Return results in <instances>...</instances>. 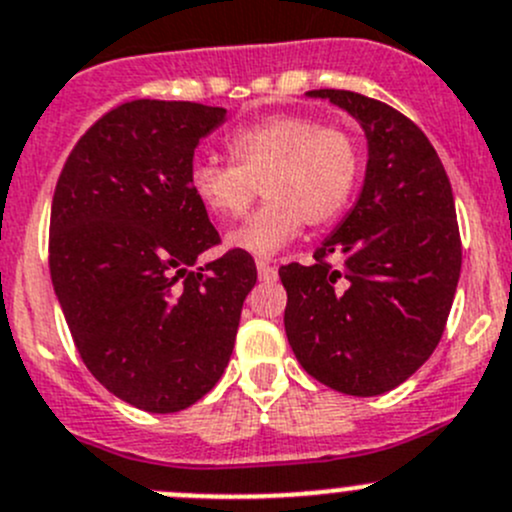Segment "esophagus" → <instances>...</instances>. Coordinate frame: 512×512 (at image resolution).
<instances>
[{
	"label": "esophagus",
	"instance_id": "obj_1",
	"mask_svg": "<svg viewBox=\"0 0 512 512\" xmlns=\"http://www.w3.org/2000/svg\"><path fill=\"white\" fill-rule=\"evenodd\" d=\"M256 268H258V276H261L263 281L276 276V266H273L271 261H256Z\"/></svg>",
	"mask_w": 512,
	"mask_h": 512
}]
</instances>
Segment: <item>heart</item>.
I'll use <instances>...</instances> for the list:
<instances>
[{"mask_svg": "<svg viewBox=\"0 0 512 512\" xmlns=\"http://www.w3.org/2000/svg\"><path fill=\"white\" fill-rule=\"evenodd\" d=\"M231 164L196 159L189 184L196 201L216 219H236L254 204L258 189L266 204L226 246L251 256H273L301 234L303 224L326 226L346 211L361 171L358 146L346 131L323 126L313 116L276 114L231 131Z\"/></svg>", "mask_w": 512, "mask_h": 512, "instance_id": "b5f03b06", "label": "heart"}]
</instances>
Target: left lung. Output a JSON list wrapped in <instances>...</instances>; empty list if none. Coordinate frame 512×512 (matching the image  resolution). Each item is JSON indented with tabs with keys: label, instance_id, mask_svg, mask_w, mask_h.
<instances>
[{
	"label": "left lung",
	"instance_id": "1",
	"mask_svg": "<svg viewBox=\"0 0 512 512\" xmlns=\"http://www.w3.org/2000/svg\"><path fill=\"white\" fill-rule=\"evenodd\" d=\"M361 124L368 164L358 201L311 266L278 268L283 326L308 376L346 396H381L438 346L460 278L448 174L408 116L356 91L316 89Z\"/></svg>",
	"mask_w": 512,
	"mask_h": 512
}]
</instances>
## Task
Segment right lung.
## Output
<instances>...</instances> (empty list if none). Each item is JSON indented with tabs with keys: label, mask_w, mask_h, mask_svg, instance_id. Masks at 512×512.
Masks as SVG:
<instances>
[{
	"label": "right lung",
	"mask_w": 512,
	"mask_h": 512,
	"mask_svg": "<svg viewBox=\"0 0 512 512\" xmlns=\"http://www.w3.org/2000/svg\"><path fill=\"white\" fill-rule=\"evenodd\" d=\"M226 109L139 99L77 141L52 201L49 271L91 376L149 413L194 406L229 366L256 263L226 251L189 184Z\"/></svg>",
	"instance_id": "obj_1"
}]
</instances>
